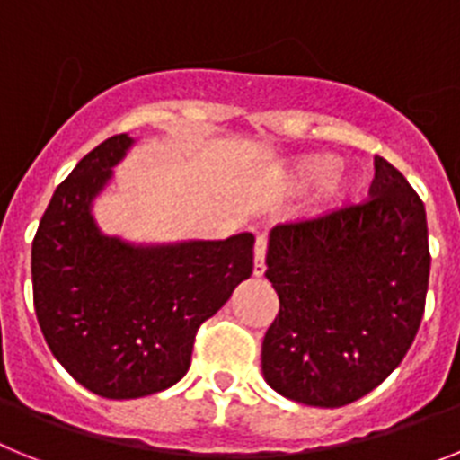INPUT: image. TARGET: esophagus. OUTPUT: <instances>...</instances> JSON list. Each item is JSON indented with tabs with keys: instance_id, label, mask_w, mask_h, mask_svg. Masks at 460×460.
Masks as SVG:
<instances>
[{
	"instance_id": "1",
	"label": "esophagus",
	"mask_w": 460,
	"mask_h": 460,
	"mask_svg": "<svg viewBox=\"0 0 460 460\" xmlns=\"http://www.w3.org/2000/svg\"><path fill=\"white\" fill-rule=\"evenodd\" d=\"M266 245H269V241H266V235H259L257 243H254V278H261L263 270H266V266H263V259H266Z\"/></svg>"
}]
</instances>
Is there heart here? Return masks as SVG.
<instances>
[{"instance_id": "obj_1", "label": "heart", "mask_w": 460, "mask_h": 460, "mask_svg": "<svg viewBox=\"0 0 460 460\" xmlns=\"http://www.w3.org/2000/svg\"><path fill=\"white\" fill-rule=\"evenodd\" d=\"M341 169V157L329 153H313L294 159L287 181L294 191H307L319 187L314 213L331 215L349 206L363 191V178L354 171Z\"/></svg>"}]
</instances>
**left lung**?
I'll use <instances>...</instances> for the list:
<instances>
[{"instance_id":"8db88e82","label":"left lung","mask_w":460,"mask_h":460,"mask_svg":"<svg viewBox=\"0 0 460 460\" xmlns=\"http://www.w3.org/2000/svg\"><path fill=\"white\" fill-rule=\"evenodd\" d=\"M373 199L269 235L266 278L279 298L261 373L313 407L358 401L398 368L429 291L426 208L405 175L375 159Z\"/></svg>"}]
</instances>
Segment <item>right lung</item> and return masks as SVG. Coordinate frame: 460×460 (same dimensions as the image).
Segmentation results:
<instances>
[{
  "instance_id": "right-lung-1",
  "label": "right lung",
  "mask_w": 460,
  "mask_h": 460,
  "mask_svg": "<svg viewBox=\"0 0 460 460\" xmlns=\"http://www.w3.org/2000/svg\"><path fill=\"white\" fill-rule=\"evenodd\" d=\"M134 143L111 136L75 164L31 243L34 310L48 347L78 385L113 401L181 382L199 326L252 275L247 231L178 243L102 231L94 201Z\"/></svg>"
}]
</instances>
